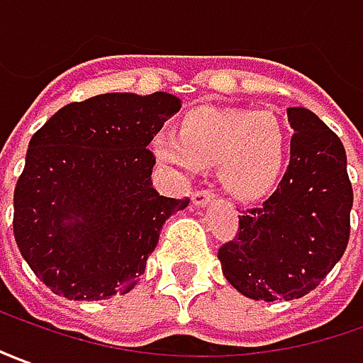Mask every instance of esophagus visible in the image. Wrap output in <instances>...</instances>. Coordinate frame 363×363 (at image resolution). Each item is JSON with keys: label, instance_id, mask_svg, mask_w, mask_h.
I'll use <instances>...</instances> for the list:
<instances>
[{"label": "esophagus", "instance_id": "obj_1", "mask_svg": "<svg viewBox=\"0 0 363 363\" xmlns=\"http://www.w3.org/2000/svg\"><path fill=\"white\" fill-rule=\"evenodd\" d=\"M211 199H213V194H211L209 189H199V191H196V194L191 196V203L196 207H203L207 206Z\"/></svg>", "mask_w": 363, "mask_h": 363}]
</instances>
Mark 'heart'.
I'll use <instances>...</instances> for the list:
<instances>
[{
	"label": "heart",
	"mask_w": 363,
	"mask_h": 363,
	"mask_svg": "<svg viewBox=\"0 0 363 363\" xmlns=\"http://www.w3.org/2000/svg\"><path fill=\"white\" fill-rule=\"evenodd\" d=\"M152 154L182 174L215 166L229 196L257 201L271 194L284 169L286 134L271 112L201 106L182 118L177 134H156Z\"/></svg>",
	"instance_id": "heart-1"
}]
</instances>
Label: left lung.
I'll return each mask as SVG.
<instances>
[{
	"instance_id": "left-lung-1",
	"label": "left lung",
	"mask_w": 363,
	"mask_h": 363,
	"mask_svg": "<svg viewBox=\"0 0 363 363\" xmlns=\"http://www.w3.org/2000/svg\"><path fill=\"white\" fill-rule=\"evenodd\" d=\"M294 130L291 164L262 206L239 215L233 241L219 247L227 281L253 301L301 298L342 259L354 191L346 150L322 120L286 108Z\"/></svg>"
}]
</instances>
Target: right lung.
Returning <instances> with one entry per match:
<instances>
[{
  "label": "right lung",
  "instance_id": "right-lung-1",
  "mask_svg": "<svg viewBox=\"0 0 363 363\" xmlns=\"http://www.w3.org/2000/svg\"><path fill=\"white\" fill-rule=\"evenodd\" d=\"M182 101L108 92L71 102L33 134L13 194L15 243L37 279L71 301L128 292L162 225L189 199L152 187L148 144Z\"/></svg>",
  "mask_w": 363,
  "mask_h": 363
}]
</instances>
